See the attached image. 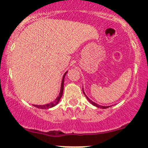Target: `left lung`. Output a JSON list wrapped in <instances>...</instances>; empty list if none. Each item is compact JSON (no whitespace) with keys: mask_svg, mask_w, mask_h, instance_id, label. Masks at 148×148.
<instances>
[{"mask_svg":"<svg viewBox=\"0 0 148 148\" xmlns=\"http://www.w3.org/2000/svg\"><path fill=\"white\" fill-rule=\"evenodd\" d=\"M83 92H84V91H83ZM84 95H85V93H84ZM85 96H86V97H87V99H88V101H90V102L91 103V104H93L94 106H95V107H97V108H103V109H105V108H108V107H103V106H100V105H99V104H95V102H93V101H92L90 100V99H89L88 97H87V95H85Z\"/></svg>","mask_w":148,"mask_h":148,"instance_id":"left-lung-1","label":"left lung"}]
</instances>
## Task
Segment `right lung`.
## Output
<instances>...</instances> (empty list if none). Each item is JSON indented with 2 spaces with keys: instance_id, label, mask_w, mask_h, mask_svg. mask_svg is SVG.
Wrapping results in <instances>:
<instances>
[{
  "instance_id": "1",
  "label": "right lung",
  "mask_w": 148,
  "mask_h": 148,
  "mask_svg": "<svg viewBox=\"0 0 148 148\" xmlns=\"http://www.w3.org/2000/svg\"><path fill=\"white\" fill-rule=\"evenodd\" d=\"M66 73H67V72H66V73H64V76H63L62 82H61V90H60L59 95H58V97H57V99H56V100L53 101V102H51V103H49V104H45V105H34L35 107H36V108H40V109H49V108H53V107L56 106V104L59 102L60 99H61V98L62 97V95H63V91H64V77H65V75L66 74Z\"/></svg>"
}]
</instances>
